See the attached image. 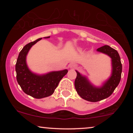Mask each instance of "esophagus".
<instances>
[{"mask_svg":"<svg viewBox=\"0 0 133 133\" xmlns=\"http://www.w3.org/2000/svg\"><path fill=\"white\" fill-rule=\"evenodd\" d=\"M77 66V65H76V63H71V64H70V68L71 69L76 68Z\"/></svg>","mask_w":133,"mask_h":133,"instance_id":"1","label":"esophagus"}]
</instances>
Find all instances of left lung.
<instances>
[{"instance_id":"8db88e82","label":"left lung","mask_w":133,"mask_h":133,"mask_svg":"<svg viewBox=\"0 0 133 133\" xmlns=\"http://www.w3.org/2000/svg\"><path fill=\"white\" fill-rule=\"evenodd\" d=\"M98 51L110 56L112 59V71L110 79L101 88L92 86L85 77L76 71L77 77L74 82V86L77 94L87 101L96 102L110 97L121 81L122 71L121 57L118 52L108 45L99 48Z\"/></svg>"}]
</instances>
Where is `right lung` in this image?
I'll list each match as a JSON object with an SVG mask.
<instances>
[{"instance_id": "obj_1", "label": "right lung", "mask_w": 133, "mask_h": 133, "mask_svg": "<svg viewBox=\"0 0 133 133\" xmlns=\"http://www.w3.org/2000/svg\"><path fill=\"white\" fill-rule=\"evenodd\" d=\"M46 37L44 38H49ZM42 38L26 44L19 52L16 64V79L23 91L36 99H42L52 95L59 82L66 75L68 70L52 71L45 75L32 73L26 63V56L32 45Z\"/></svg>"}]
</instances>
